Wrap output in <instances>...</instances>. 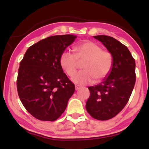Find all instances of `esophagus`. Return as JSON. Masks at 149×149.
I'll return each mask as SVG.
<instances>
[{"mask_svg": "<svg viewBox=\"0 0 149 149\" xmlns=\"http://www.w3.org/2000/svg\"><path fill=\"white\" fill-rule=\"evenodd\" d=\"M75 90H79L80 88H81V86H79V85H78V84H75Z\"/></svg>", "mask_w": 149, "mask_h": 149, "instance_id": "obj_1", "label": "esophagus"}]
</instances>
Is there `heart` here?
Returning <instances> with one entry per match:
<instances>
[{"instance_id":"b5f03b06","label":"heart","mask_w":149,"mask_h":149,"mask_svg":"<svg viewBox=\"0 0 149 149\" xmlns=\"http://www.w3.org/2000/svg\"><path fill=\"white\" fill-rule=\"evenodd\" d=\"M75 54L68 51L62 53L60 64L68 76L77 71L79 62H83L84 70L75 74L72 80L75 83L85 84L102 81L108 76L113 67V58L108 50H102L99 44L85 41L75 47Z\"/></svg>"}]
</instances>
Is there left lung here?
Here are the masks:
<instances>
[{
  "mask_svg": "<svg viewBox=\"0 0 149 149\" xmlns=\"http://www.w3.org/2000/svg\"><path fill=\"white\" fill-rule=\"evenodd\" d=\"M93 37L111 53L113 64L104 81L88 87L90 96L86 108L95 119L107 120L118 115L128 102L136 82L135 60L127 47L114 38L106 35Z\"/></svg>",
  "mask_w": 149,
  "mask_h": 149,
  "instance_id": "left-lung-1",
  "label": "left lung"
}]
</instances>
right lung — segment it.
<instances>
[{
  "instance_id": "right-lung-1",
  "label": "right lung",
  "mask_w": 149,
  "mask_h": 149,
  "mask_svg": "<svg viewBox=\"0 0 149 149\" xmlns=\"http://www.w3.org/2000/svg\"><path fill=\"white\" fill-rule=\"evenodd\" d=\"M77 36L72 34L47 38L31 46L18 69L19 98L34 118L54 121L65 111L75 86L63 72L60 58Z\"/></svg>"
}]
</instances>
